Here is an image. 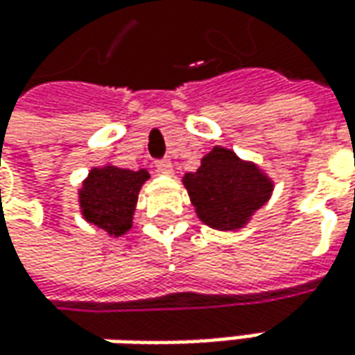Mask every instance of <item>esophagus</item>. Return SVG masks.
I'll use <instances>...</instances> for the list:
<instances>
[{
    "label": "esophagus",
    "mask_w": 355,
    "mask_h": 355,
    "mask_svg": "<svg viewBox=\"0 0 355 355\" xmlns=\"http://www.w3.org/2000/svg\"><path fill=\"white\" fill-rule=\"evenodd\" d=\"M155 168H157V173L171 175V173H173V163H171L168 159H163V161H157V163H155Z\"/></svg>",
    "instance_id": "34e87169"
}]
</instances>
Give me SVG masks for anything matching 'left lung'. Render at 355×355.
<instances>
[{
    "mask_svg": "<svg viewBox=\"0 0 355 355\" xmlns=\"http://www.w3.org/2000/svg\"><path fill=\"white\" fill-rule=\"evenodd\" d=\"M182 184L202 224L222 232L248 226L275 187L255 163L220 145L202 157L196 173L182 177Z\"/></svg>",
    "mask_w": 355,
    "mask_h": 355,
    "instance_id": "8db88e82",
    "label": "left lung"
}]
</instances>
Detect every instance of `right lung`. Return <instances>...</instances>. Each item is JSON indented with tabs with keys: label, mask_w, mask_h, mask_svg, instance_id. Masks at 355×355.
I'll return each instance as SVG.
<instances>
[{
	"label": "right lung",
	"mask_w": 355,
	"mask_h": 355,
	"mask_svg": "<svg viewBox=\"0 0 355 355\" xmlns=\"http://www.w3.org/2000/svg\"><path fill=\"white\" fill-rule=\"evenodd\" d=\"M149 178L145 168L129 171L116 165L94 166L78 189L80 212L92 226L121 238L133 224L141 187Z\"/></svg>",
	"instance_id": "obj_1"
}]
</instances>
